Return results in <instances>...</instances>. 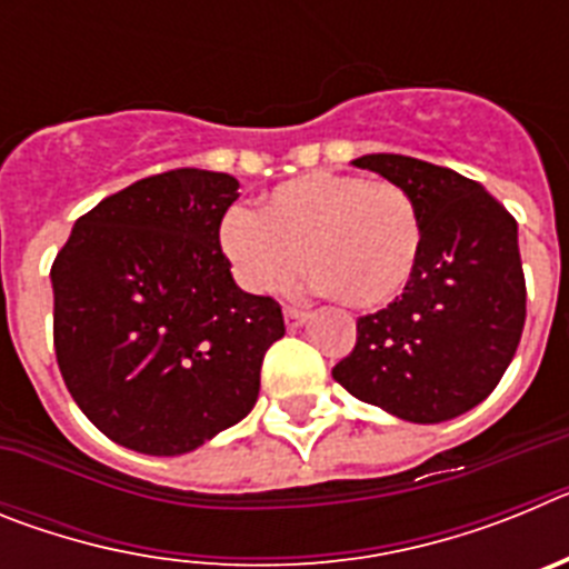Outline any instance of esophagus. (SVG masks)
<instances>
[{"label": "esophagus", "mask_w": 569, "mask_h": 569, "mask_svg": "<svg viewBox=\"0 0 569 569\" xmlns=\"http://www.w3.org/2000/svg\"><path fill=\"white\" fill-rule=\"evenodd\" d=\"M310 319V313L308 310H299V308H284V325H288L290 330H296V328H301V325H305V321Z\"/></svg>", "instance_id": "esophagus-1"}]
</instances>
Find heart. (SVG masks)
<instances>
[{"mask_svg": "<svg viewBox=\"0 0 569 569\" xmlns=\"http://www.w3.org/2000/svg\"><path fill=\"white\" fill-rule=\"evenodd\" d=\"M219 244L253 293L293 284L308 253L321 290L350 308L376 310L410 288L425 219L401 184L319 170L276 184L261 210L230 208L219 222Z\"/></svg>", "mask_w": 569, "mask_h": 569, "instance_id": "obj_1", "label": "heart"}]
</instances>
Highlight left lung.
Returning a JSON list of instances; mask_svg holds the SVG:
<instances>
[{
	"label": "left lung",
	"mask_w": 569,
	"mask_h": 569,
	"mask_svg": "<svg viewBox=\"0 0 569 569\" xmlns=\"http://www.w3.org/2000/svg\"><path fill=\"white\" fill-rule=\"evenodd\" d=\"M353 164L413 196L425 250L410 288L356 321L353 353L333 367V379L413 425L450 421L496 390L519 347L527 316L519 224L450 168L399 153H367Z\"/></svg>",
	"instance_id": "1"
}]
</instances>
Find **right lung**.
Segmentation results:
<instances>
[{
	"label": "right lung",
	"mask_w": 569,
	"mask_h": 569,
	"mask_svg": "<svg viewBox=\"0 0 569 569\" xmlns=\"http://www.w3.org/2000/svg\"><path fill=\"white\" fill-rule=\"evenodd\" d=\"M236 199L228 173L148 176L77 219L50 268L64 385L136 453L182 456L239 425L284 336L279 305L244 293L219 248Z\"/></svg>",
	"instance_id": "add662e5"
}]
</instances>
